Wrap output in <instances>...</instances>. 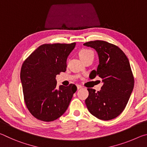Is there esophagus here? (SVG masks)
<instances>
[{
    "instance_id": "1",
    "label": "esophagus",
    "mask_w": 147,
    "mask_h": 147,
    "mask_svg": "<svg viewBox=\"0 0 147 147\" xmlns=\"http://www.w3.org/2000/svg\"><path fill=\"white\" fill-rule=\"evenodd\" d=\"M76 87H77V89H80V88H82V86L81 85H79V84H77Z\"/></svg>"
}]
</instances>
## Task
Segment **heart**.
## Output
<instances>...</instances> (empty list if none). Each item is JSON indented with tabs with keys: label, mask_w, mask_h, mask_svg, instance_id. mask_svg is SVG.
Returning a JSON list of instances; mask_svg holds the SVG:
<instances>
[{
	"label": "heart",
	"mask_w": 147,
	"mask_h": 147,
	"mask_svg": "<svg viewBox=\"0 0 147 147\" xmlns=\"http://www.w3.org/2000/svg\"><path fill=\"white\" fill-rule=\"evenodd\" d=\"M79 57L84 61L89 58H94L93 53L89 49H82L79 52Z\"/></svg>",
	"instance_id": "1"
}]
</instances>
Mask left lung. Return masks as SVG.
<instances>
[{
    "instance_id": "8db88e82",
    "label": "left lung",
    "mask_w": 147,
    "mask_h": 147,
    "mask_svg": "<svg viewBox=\"0 0 147 147\" xmlns=\"http://www.w3.org/2000/svg\"><path fill=\"white\" fill-rule=\"evenodd\" d=\"M97 52L99 64L92 71L91 78L98 76L103 86L99 91L88 88L85 102L92 115L100 120L115 119L123 112L134 86V78L130 62L125 54L115 45L96 40L84 44Z\"/></svg>"
}]
</instances>
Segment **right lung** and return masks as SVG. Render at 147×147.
<instances>
[{
    "instance_id": "obj_1",
    "label": "right lung",
    "mask_w": 147,
    "mask_h": 147,
    "mask_svg": "<svg viewBox=\"0 0 147 147\" xmlns=\"http://www.w3.org/2000/svg\"><path fill=\"white\" fill-rule=\"evenodd\" d=\"M70 44H43L32 53L22 65L21 80L24 100L35 118L53 121L65 112L77 90L71 84L57 89L56 76L67 67V59L75 47Z\"/></svg>"
}]
</instances>
